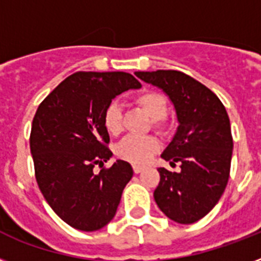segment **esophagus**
<instances>
[{
  "instance_id": "34e87169",
  "label": "esophagus",
  "mask_w": 261,
  "mask_h": 261,
  "mask_svg": "<svg viewBox=\"0 0 261 261\" xmlns=\"http://www.w3.org/2000/svg\"><path fill=\"white\" fill-rule=\"evenodd\" d=\"M133 171H134V173H141V172L143 171V167H139V165H134V167H133Z\"/></svg>"
}]
</instances>
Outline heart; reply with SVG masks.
Masks as SVG:
<instances>
[{
  "label": "heart",
  "instance_id": "1",
  "mask_svg": "<svg viewBox=\"0 0 261 261\" xmlns=\"http://www.w3.org/2000/svg\"><path fill=\"white\" fill-rule=\"evenodd\" d=\"M134 102L151 118V126L161 134L169 131L167 112L169 108L167 96L159 90H143L134 97ZM102 124L107 133L118 137L123 131V114L116 102H111L102 115ZM159 141L153 135L146 137H128L119 143L116 155L131 164H145L159 150Z\"/></svg>",
  "mask_w": 261,
  "mask_h": 261
}]
</instances>
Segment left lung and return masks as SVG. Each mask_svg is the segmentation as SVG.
Returning <instances> with one entry per match:
<instances>
[{
  "mask_svg": "<svg viewBox=\"0 0 261 261\" xmlns=\"http://www.w3.org/2000/svg\"><path fill=\"white\" fill-rule=\"evenodd\" d=\"M135 75L169 96L180 123L161 157L172 165L180 163L181 171L159 168L155 203L174 222H196L218 203L230 176L233 137L225 106L214 92L182 71Z\"/></svg>",
  "mask_w": 261,
  "mask_h": 261,
  "instance_id": "8db88e82",
  "label": "left lung"
}]
</instances>
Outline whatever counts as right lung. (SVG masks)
Listing matches in <instances>:
<instances>
[{
    "label": "right lung",
    "instance_id": "obj_1",
    "mask_svg": "<svg viewBox=\"0 0 261 261\" xmlns=\"http://www.w3.org/2000/svg\"><path fill=\"white\" fill-rule=\"evenodd\" d=\"M138 88L124 71H77L38 107L30 135L35 177L55 214L74 229L98 230L116 214L133 168L118 160L94 172L112 155L102 115L118 94Z\"/></svg>",
    "mask_w": 261,
    "mask_h": 261
}]
</instances>
